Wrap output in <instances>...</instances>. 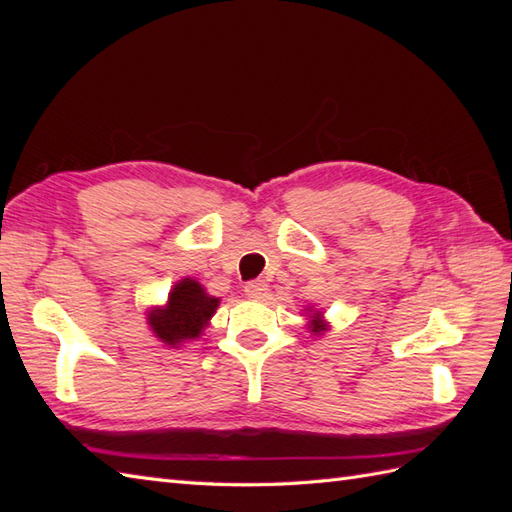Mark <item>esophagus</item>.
I'll return each instance as SVG.
<instances>
[{"instance_id": "1", "label": "esophagus", "mask_w": 512, "mask_h": 512, "mask_svg": "<svg viewBox=\"0 0 512 512\" xmlns=\"http://www.w3.org/2000/svg\"><path fill=\"white\" fill-rule=\"evenodd\" d=\"M266 290H268V286L264 284V281H248V284L244 286L246 297L248 299H255V301L264 299L266 297Z\"/></svg>"}]
</instances>
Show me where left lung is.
<instances>
[{"mask_svg":"<svg viewBox=\"0 0 512 512\" xmlns=\"http://www.w3.org/2000/svg\"><path fill=\"white\" fill-rule=\"evenodd\" d=\"M303 312H306V314H303V317L308 319V330H310L314 336H323L325 332L330 330V323L325 321L323 310L314 308V306H308Z\"/></svg>","mask_w":512,"mask_h":512,"instance_id":"1","label":"left lung"}]
</instances>
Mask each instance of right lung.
I'll use <instances>...</instances> for the list:
<instances>
[{"label": "right lung", "instance_id": "1", "mask_svg": "<svg viewBox=\"0 0 512 512\" xmlns=\"http://www.w3.org/2000/svg\"><path fill=\"white\" fill-rule=\"evenodd\" d=\"M220 306V297L204 290L198 279L182 277L171 286L167 301L162 306L147 310V325L151 334L167 347H182L198 341L209 328L211 317Z\"/></svg>", "mask_w": 512, "mask_h": 512}]
</instances>
